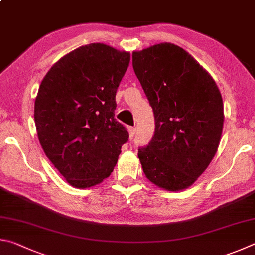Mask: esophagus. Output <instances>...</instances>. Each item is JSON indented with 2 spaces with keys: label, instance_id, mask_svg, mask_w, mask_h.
<instances>
[{
  "label": "esophagus",
  "instance_id": "34e87169",
  "mask_svg": "<svg viewBox=\"0 0 255 255\" xmlns=\"http://www.w3.org/2000/svg\"><path fill=\"white\" fill-rule=\"evenodd\" d=\"M128 133H130V139L132 140L133 137H134V135H135V131H136V128H133V127H128Z\"/></svg>",
  "mask_w": 255,
  "mask_h": 255
}]
</instances>
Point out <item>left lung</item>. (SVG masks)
<instances>
[{
    "label": "left lung",
    "mask_w": 255,
    "mask_h": 255,
    "mask_svg": "<svg viewBox=\"0 0 255 255\" xmlns=\"http://www.w3.org/2000/svg\"><path fill=\"white\" fill-rule=\"evenodd\" d=\"M137 79L153 110L152 139L137 155L160 188H188L206 170L221 141L223 100L215 80L184 49L159 43L132 53Z\"/></svg>",
    "instance_id": "obj_1"
}]
</instances>
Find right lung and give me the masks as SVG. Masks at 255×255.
Here are the masks:
<instances>
[{
	"instance_id": "right-lung-1",
	"label": "right lung",
	"mask_w": 255,
	"mask_h": 255,
	"mask_svg": "<svg viewBox=\"0 0 255 255\" xmlns=\"http://www.w3.org/2000/svg\"><path fill=\"white\" fill-rule=\"evenodd\" d=\"M130 53L91 43L67 53L42 79L34 122L44 153L76 188H88L113 171L127 128L114 118L115 95Z\"/></svg>"
}]
</instances>
